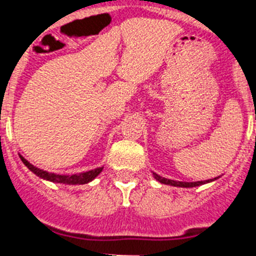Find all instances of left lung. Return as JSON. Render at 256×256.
<instances>
[{
	"mask_svg": "<svg viewBox=\"0 0 256 256\" xmlns=\"http://www.w3.org/2000/svg\"><path fill=\"white\" fill-rule=\"evenodd\" d=\"M154 177H155L156 180H159L160 183H164V184H170V186H174V187H186V188H188V187L201 186V184H205V183L212 182V180L218 178L216 177L214 178V180H198V182H180V180H168V178L160 177L159 174H156V173H154Z\"/></svg>",
	"mask_w": 256,
	"mask_h": 256,
	"instance_id": "1",
	"label": "left lung"
}]
</instances>
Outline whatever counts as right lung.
<instances>
[{"instance_id":"right-lung-1","label":"right lung","mask_w":256,"mask_h":256,"mask_svg":"<svg viewBox=\"0 0 256 256\" xmlns=\"http://www.w3.org/2000/svg\"><path fill=\"white\" fill-rule=\"evenodd\" d=\"M20 159L24 162L26 168L30 172L37 176V177L42 178V180H50V182H55V183H64V184H84V183L91 182L94 178L98 176V174L102 172L104 166H100V168L92 169V170L83 172V173H76V174H58V173H51V172L44 170V169H40L37 166H34L33 164L28 162L26 159H24L22 155H20Z\"/></svg>"}]
</instances>
